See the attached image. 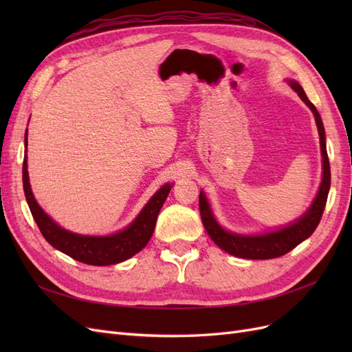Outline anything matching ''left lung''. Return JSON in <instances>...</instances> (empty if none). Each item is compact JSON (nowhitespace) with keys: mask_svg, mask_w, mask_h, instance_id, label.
<instances>
[{"mask_svg":"<svg viewBox=\"0 0 352 352\" xmlns=\"http://www.w3.org/2000/svg\"><path fill=\"white\" fill-rule=\"evenodd\" d=\"M291 87L298 92L301 100L311 109L318 135H320V146H322V155H323V179L320 189H318V194L311 204L310 210H308L305 214L291 226L274 230L270 233H265V235H255V236H243L236 235V233L226 232L223 228L219 226L216 219L212 217V212L210 210L208 202L206 199L204 192L199 194V212H201V220L202 225H204L210 238L214 241L217 247H220L223 251H226L232 255H236L241 258H250V260H269L276 258L285 255L294 250L298 243L305 241L311 233L316 230V228L320 223V219L323 216L324 206L327 201V194L330 189V164H329V157L326 151V136H324V127L322 117L318 114L314 104L307 98V95L302 89L300 83L291 82Z\"/></svg>","mask_w":352,"mask_h":352,"instance_id":"left-lung-1","label":"left lung"}]
</instances>
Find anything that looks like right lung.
Returning a JSON list of instances; mask_svg holds the SVG:
<instances>
[{
	"mask_svg": "<svg viewBox=\"0 0 352 352\" xmlns=\"http://www.w3.org/2000/svg\"><path fill=\"white\" fill-rule=\"evenodd\" d=\"M26 145H28V131H26ZM23 189L25 197L29 204L32 216L36 225L50 245L56 250L67 254L69 257L91 265H110L122 263L132 255L140 252L148 241L151 239L155 228V221L160 210L170 192V186L166 184L157 190V194L148 201V204L140 212L131 226L124 230L114 233L110 236H83L78 233H72L66 229H61L57 223L52 221L42 210L32 194L28 176V162L23 160Z\"/></svg>",
	"mask_w": 352,
	"mask_h": 352,
	"instance_id": "obj_1",
	"label": "right lung"
}]
</instances>
